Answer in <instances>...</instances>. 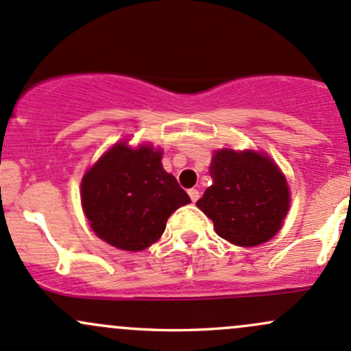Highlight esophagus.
Returning a JSON list of instances; mask_svg holds the SVG:
<instances>
[{"mask_svg": "<svg viewBox=\"0 0 351 351\" xmlns=\"http://www.w3.org/2000/svg\"><path fill=\"white\" fill-rule=\"evenodd\" d=\"M188 195H190V198L193 204L198 200V198H200V191H198L197 188H191V190H188Z\"/></svg>", "mask_w": 351, "mask_h": 351, "instance_id": "1", "label": "esophagus"}]
</instances>
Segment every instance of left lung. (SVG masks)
<instances>
[{"mask_svg": "<svg viewBox=\"0 0 351 351\" xmlns=\"http://www.w3.org/2000/svg\"><path fill=\"white\" fill-rule=\"evenodd\" d=\"M213 183L197 206L217 234L242 247L267 242L289 208L286 178L267 156L254 151H217L210 166Z\"/></svg>", "mask_w": 351, "mask_h": 351, "instance_id": "8db88e82", "label": "left lung"}]
</instances>
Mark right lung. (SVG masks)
Segmentation results:
<instances>
[{
	"instance_id": "1",
	"label": "right lung",
	"mask_w": 351,
	"mask_h": 351,
	"mask_svg": "<svg viewBox=\"0 0 351 351\" xmlns=\"http://www.w3.org/2000/svg\"><path fill=\"white\" fill-rule=\"evenodd\" d=\"M190 197L151 146L110 147L82 180V206L92 230L112 247L143 250L156 242L166 220Z\"/></svg>"
}]
</instances>
